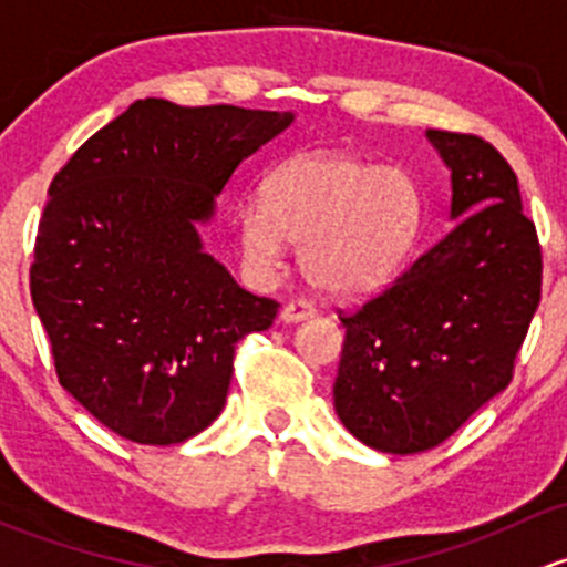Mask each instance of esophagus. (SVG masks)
I'll use <instances>...</instances> for the list:
<instances>
[{"instance_id":"34e87169","label":"esophagus","mask_w":567,"mask_h":567,"mask_svg":"<svg viewBox=\"0 0 567 567\" xmlns=\"http://www.w3.org/2000/svg\"><path fill=\"white\" fill-rule=\"evenodd\" d=\"M316 316V310H312L307 301H288V305L282 307V312H279V320L282 323H299V320H307Z\"/></svg>"}]
</instances>
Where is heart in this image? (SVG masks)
<instances>
[{
    "label": "heart",
    "mask_w": 567,
    "mask_h": 567,
    "mask_svg": "<svg viewBox=\"0 0 567 567\" xmlns=\"http://www.w3.org/2000/svg\"><path fill=\"white\" fill-rule=\"evenodd\" d=\"M420 225V192L409 173L346 153H305L266 181V199L236 214L247 266L274 274L288 244L301 274L329 296L375 290L398 271Z\"/></svg>",
    "instance_id": "heart-1"
}]
</instances>
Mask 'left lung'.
<instances>
[{
	"instance_id": "left-lung-1",
	"label": "left lung",
	"mask_w": 567,
	"mask_h": 567,
	"mask_svg": "<svg viewBox=\"0 0 567 567\" xmlns=\"http://www.w3.org/2000/svg\"><path fill=\"white\" fill-rule=\"evenodd\" d=\"M425 136L450 169L455 227L340 318L334 411L359 442L392 455L436 447L511 384L540 301V247L511 164L480 136Z\"/></svg>"
}]
</instances>
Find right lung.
Here are the masks:
<instances>
[{
  "mask_svg": "<svg viewBox=\"0 0 567 567\" xmlns=\"http://www.w3.org/2000/svg\"><path fill=\"white\" fill-rule=\"evenodd\" d=\"M293 112L134 101L49 186L30 268L56 375L101 425L167 447L221 414L236 342L277 301L205 251L199 227L238 164Z\"/></svg>",
  "mask_w": 567,
  "mask_h": 567,
  "instance_id": "1",
  "label": "right lung"
}]
</instances>
